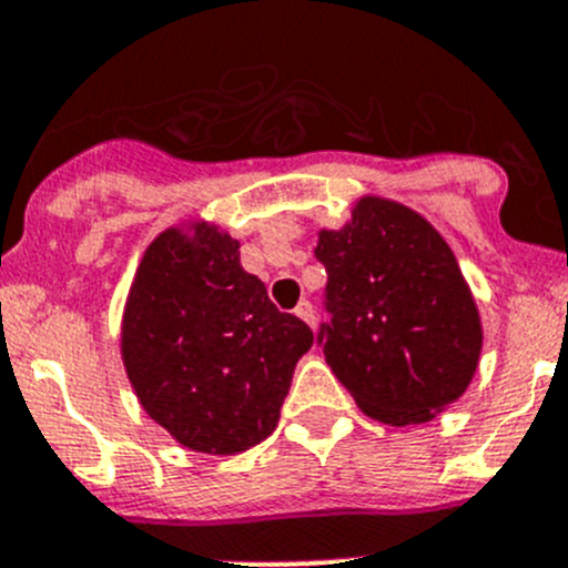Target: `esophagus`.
<instances>
[{
  "instance_id": "esophagus-1",
  "label": "esophagus",
  "mask_w": 568,
  "mask_h": 568,
  "mask_svg": "<svg viewBox=\"0 0 568 568\" xmlns=\"http://www.w3.org/2000/svg\"><path fill=\"white\" fill-rule=\"evenodd\" d=\"M296 316H300L302 321H305L307 326H313V329H316V313H313V305L311 302H300V305H296Z\"/></svg>"
}]
</instances>
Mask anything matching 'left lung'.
I'll list each match as a JSON object with an SVG mask.
<instances>
[{"label": "left lung", "mask_w": 568, "mask_h": 568, "mask_svg": "<svg viewBox=\"0 0 568 568\" xmlns=\"http://www.w3.org/2000/svg\"><path fill=\"white\" fill-rule=\"evenodd\" d=\"M316 257L329 277L324 357L365 415L420 426L462 398L484 326L454 250L426 216L363 194L346 225L321 227Z\"/></svg>", "instance_id": "left-lung-1"}]
</instances>
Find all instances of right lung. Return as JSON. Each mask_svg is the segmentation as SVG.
Wrapping results in <instances>:
<instances>
[{"mask_svg": "<svg viewBox=\"0 0 568 568\" xmlns=\"http://www.w3.org/2000/svg\"><path fill=\"white\" fill-rule=\"evenodd\" d=\"M311 346V326L268 302L214 222H175L142 252L120 359L145 415L183 448L236 456L263 443Z\"/></svg>", "mask_w": 568, "mask_h": 568, "instance_id": "add662e5", "label": "right lung"}]
</instances>
